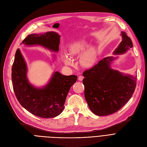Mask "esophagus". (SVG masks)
I'll list each match as a JSON object with an SVG mask.
<instances>
[{"mask_svg":"<svg viewBox=\"0 0 147 147\" xmlns=\"http://www.w3.org/2000/svg\"><path fill=\"white\" fill-rule=\"evenodd\" d=\"M83 79V77L82 76H80L79 77V78H78V80H79V81H82Z\"/></svg>","mask_w":147,"mask_h":147,"instance_id":"esophagus-1","label":"esophagus"}]
</instances>
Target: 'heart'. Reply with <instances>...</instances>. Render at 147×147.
Listing matches in <instances>:
<instances>
[{
  "instance_id": "b5f03b06",
  "label": "heart",
  "mask_w": 147,
  "mask_h": 147,
  "mask_svg": "<svg viewBox=\"0 0 147 147\" xmlns=\"http://www.w3.org/2000/svg\"><path fill=\"white\" fill-rule=\"evenodd\" d=\"M67 55H63L64 63L68 66L73 65V61L71 58L79 57L80 64L84 68H89L94 67L98 58V51L94 46L89 47V43L86 40H81L71 43L67 48Z\"/></svg>"
}]
</instances>
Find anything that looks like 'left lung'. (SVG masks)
Listing matches in <instances>:
<instances>
[{
    "instance_id": "obj_1",
    "label": "left lung",
    "mask_w": 147,
    "mask_h": 147,
    "mask_svg": "<svg viewBox=\"0 0 147 147\" xmlns=\"http://www.w3.org/2000/svg\"><path fill=\"white\" fill-rule=\"evenodd\" d=\"M122 40L113 54L121 55L133 47L132 42L124 32ZM117 57H108L92 68L84 71V97L90 110L99 116L118 111L132 96L136 78L112 69L111 64Z\"/></svg>"
}]
</instances>
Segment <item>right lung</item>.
I'll return each instance as SVG.
<instances>
[{
    "label": "right lung",
    "instance_id": "right-lung-1",
    "mask_svg": "<svg viewBox=\"0 0 147 147\" xmlns=\"http://www.w3.org/2000/svg\"><path fill=\"white\" fill-rule=\"evenodd\" d=\"M60 37V35L54 32L31 34L21 44L28 46H41L58 52ZM27 74L26 61L18 49L12 67V86L18 101L26 110L36 116L44 119L58 116L64 110L68 92L78 76H65L55 71L45 86L37 88L29 82Z\"/></svg>",
    "mask_w": 147,
    "mask_h": 147
}]
</instances>
